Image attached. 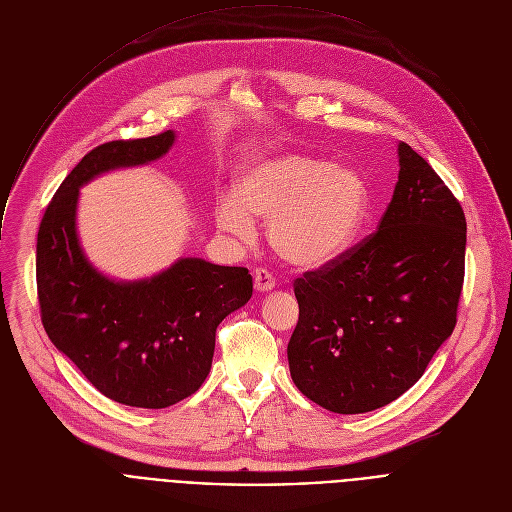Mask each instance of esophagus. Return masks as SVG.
Returning a JSON list of instances; mask_svg holds the SVG:
<instances>
[{"mask_svg":"<svg viewBox=\"0 0 512 512\" xmlns=\"http://www.w3.org/2000/svg\"><path fill=\"white\" fill-rule=\"evenodd\" d=\"M253 283H255V289L261 291V294L275 289V277L267 269H255L253 271Z\"/></svg>","mask_w":512,"mask_h":512,"instance_id":"obj_1","label":"esophagus"}]
</instances>
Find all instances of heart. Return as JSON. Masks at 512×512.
Masks as SVG:
<instances>
[{
	"instance_id": "b5f03b06",
	"label": "heart",
	"mask_w": 512,
	"mask_h": 512,
	"mask_svg": "<svg viewBox=\"0 0 512 512\" xmlns=\"http://www.w3.org/2000/svg\"><path fill=\"white\" fill-rule=\"evenodd\" d=\"M367 208L369 188L356 170L283 152L251 162L235 196L216 202L214 221L247 241L255 233L253 216L267 218V241L281 259L320 267L350 247Z\"/></svg>"
}]
</instances>
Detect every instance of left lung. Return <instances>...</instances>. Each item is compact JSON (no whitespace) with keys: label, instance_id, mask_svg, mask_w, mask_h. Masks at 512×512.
I'll return each instance as SVG.
<instances>
[{"label":"left lung","instance_id":"obj_1","mask_svg":"<svg viewBox=\"0 0 512 512\" xmlns=\"http://www.w3.org/2000/svg\"><path fill=\"white\" fill-rule=\"evenodd\" d=\"M399 180L379 231L298 277L287 344L296 387L320 407L367 413L401 397L454 332L466 216L433 168L399 141Z\"/></svg>","mask_w":512,"mask_h":512}]
</instances>
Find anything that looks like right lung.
Instances as JSON below:
<instances>
[{"instance_id": "1", "label": "right lung", "mask_w": 512, "mask_h": 512, "mask_svg": "<svg viewBox=\"0 0 512 512\" xmlns=\"http://www.w3.org/2000/svg\"><path fill=\"white\" fill-rule=\"evenodd\" d=\"M174 141L176 133L164 131L89 152L48 204L36 245L48 338L105 397L141 409H164L198 391L216 326L253 296L245 267L182 257L152 277L117 281L87 259L77 233L81 188L105 172L160 160Z\"/></svg>"}]
</instances>
